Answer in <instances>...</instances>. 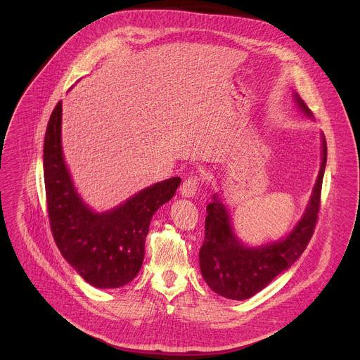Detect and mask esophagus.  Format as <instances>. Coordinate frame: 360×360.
Here are the masks:
<instances>
[{"label":"esophagus","instance_id":"1","mask_svg":"<svg viewBox=\"0 0 360 360\" xmlns=\"http://www.w3.org/2000/svg\"><path fill=\"white\" fill-rule=\"evenodd\" d=\"M198 186H199V179H198V176H196V175H191V176H188V178L182 182L181 189H179V191H181V195L185 196V198H191V196H193V195L196 193Z\"/></svg>","mask_w":360,"mask_h":360}]
</instances>
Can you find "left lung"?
Returning <instances> with one entry per match:
<instances>
[{
	"label": "left lung",
	"instance_id": "1",
	"mask_svg": "<svg viewBox=\"0 0 360 360\" xmlns=\"http://www.w3.org/2000/svg\"><path fill=\"white\" fill-rule=\"evenodd\" d=\"M297 105L307 115L311 110L297 94ZM328 148L322 135V164L306 211L290 233L278 240L258 248L245 246L235 235L229 214L218 193L207 207L205 218V239L199 250L200 274L218 295L245 300L266 288L279 274L290 268L309 243L318 222L321 208L322 181L326 168Z\"/></svg>",
	"mask_w": 360,
	"mask_h": 360
}]
</instances>
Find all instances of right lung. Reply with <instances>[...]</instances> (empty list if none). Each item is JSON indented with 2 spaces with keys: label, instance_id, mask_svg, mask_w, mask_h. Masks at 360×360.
Here are the masks:
<instances>
[{
  "label": "right lung",
  "instance_id": "1",
  "mask_svg": "<svg viewBox=\"0 0 360 360\" xmlns=\"http://www.w3.org/2000/svg\"><path fill=\"white\" fill-rule=\"evenodd\" d=\"M61 101L49 117L44 139V181L48 218L65 261L92 286L129 283L143 262L150 219L176 192L181 178L153 184L120 207L94 212L77 193L61 146Z\"/></svg>",
  "mask_w": 360,
  "mask_h": 360
}]
</instances>
